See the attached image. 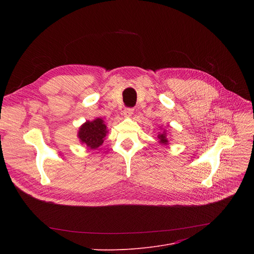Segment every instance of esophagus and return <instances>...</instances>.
Listing matches in <instances>:
<instances>
[{"mask_svg":"<svg viewBox=\"0 0 254 254\" xmlns=\"http://www.w3.org/2000/svg\"><path fill=\"white\" fill-rule=\"evenodd\" d=\"M123 114H124L125 117H130L132 114H134V109H131V108H126V109L124 110Z\"/></svg>","mask_w":254,"mask_h":254,"instance_id":"esophagus-1","label":"esophagus"}]
</instances>
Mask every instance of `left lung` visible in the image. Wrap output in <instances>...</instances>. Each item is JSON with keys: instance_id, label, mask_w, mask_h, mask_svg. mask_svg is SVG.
Listing matches in <instances>:
<instances>
[{"instance_id": "obj_1", "label": "left lung", "mask_w": 254, "mask_h": 254, "mask_svg": "<svg viewBox=\"0 0 254 254\" xmlns=\"http://www.w3.org/2000/svg\"><path fill=\"white\" fill-rule=\"evenodd\" d=\"M159 130L158 134H157V138H158V142L159 144L162 145H169V140H168V132H167V129L162 127V126L159 127Z\"/></svg>"}]
</instances>
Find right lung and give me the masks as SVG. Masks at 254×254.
<instances>
[{"instance_id": "add662e5", "label": "right lung", "mask_w": 254, "mask_h": 254, "mask_svg": "<svg viewBox=\"0 0 254 254\" xmlns=\"http://www.w3.org/2000/svg\"><path fill=\"white\" fill-rule=\"evenodd\" d=\"M108 134V129L103 118H96L86 122L80 126L77 137L79 142L82 145H86L89 149L96 150L103 144L106 135Z\"/></svg>"}]
</instances>
